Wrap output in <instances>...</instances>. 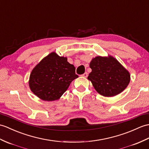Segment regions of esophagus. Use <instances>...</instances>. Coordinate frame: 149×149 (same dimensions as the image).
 <instances>
[{"label": "esophagus", "instance_id": "34e87169", "mask_svg": "<svg viewBox=\"0 0 149 149\" xmlns=\"http://www.w3.org/2000/svg\"><path fill=\"white\" fill-rule=\"evenodd\" d=\"M82 77H88V73H87V72H85L84 74H83L82 75Z\"/></svg>", "mask_w": 149, "mask_h": 149}]
</instances>
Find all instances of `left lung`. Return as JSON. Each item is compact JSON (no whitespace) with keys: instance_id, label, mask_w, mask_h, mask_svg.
Segmentation results:
<instances>
[{"instance_id":"left-lung-1","label":"left lung","mask_w":149,"mask_h":149,"mask_svg":"<svg viewBox=\"0 0 149 149\" xmlns=\"http://www.w3.org/2000/svg\"><path fill=\"white\" fill-rule=\"evenodd\" d=\"M89 67L91 72L88 79L96 91L107 97L119 94L130 81V75L116 59L109 56L93 58Z\"/></svg>"}]
</instances>
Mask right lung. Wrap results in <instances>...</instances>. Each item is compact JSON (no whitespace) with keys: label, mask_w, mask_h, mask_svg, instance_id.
I'll use <instances>...</instances> for the list:
<instances>
[{"label":"right lung","mask_w":149,"mask_h":149,"mask_svg":"<svg viewBox=\"0 0 149 149\" xmlns=\"http://www.w3.org/2000/svg\"><path fill=\"white\" fill-rule=\"evenodd\" d=\"M79 76L67 58L51 53L34 68L30 76L29 86L34 94L45 101L60 98L70 83Z\"/></svg>","instance_id":"add662e5"}]
</instances>
